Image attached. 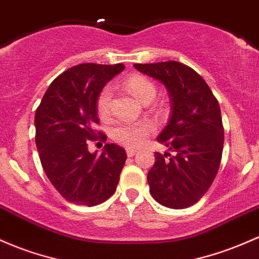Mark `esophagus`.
<instances>
[{"instance_id": "1", "label": "esophagus", "mask_w": 259, "mask_h": 259, "mask_svg": "<svg viewBox=\"0 0 259 259\" xmlns=\"http://www.w3.org/2000/svg\"><path fill=\"white\" fill-rule=\"evenodd\" d=\"M136 152H138V150H136V149H130V147H127V149H126L127 157H133V156H134Z\"/></svg>"}]
</instances>
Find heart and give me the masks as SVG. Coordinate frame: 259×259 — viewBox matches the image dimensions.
<instances>
[{"label": "heart", "instance_id": "1", "mask_svg": "<svg viewBox=\"0 0 259 259\" xmlns=\"http://www.w3.org/2000/svg\"><path fill=\"white\" fill-rule=\"evenodd\" d=\"M127 90L143 103H150L156 97L155 84L149 78L141 75L130 76L125 82ZM97 110L99 115L106 116L109 114L112 106V88L104 87L97 97ZM152 133V125L146 121H119L112 127V138L116 143L129 147L140 146L146 141Z\"/></svg>", "mask_w": 259, "mask_h": 259}]
</instances>
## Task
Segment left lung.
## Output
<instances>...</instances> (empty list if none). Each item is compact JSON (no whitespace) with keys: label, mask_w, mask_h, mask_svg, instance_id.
Listing matches in <instances>:
<instances>
[{"label":"left lung","mask_w":259,"mask_h":259,"mask_svg":"<svg viewBox=\"0 0 259 259\" xmlns=\"http://www.w3.org/2000/svg\"><path fill=\"white\" fill-rule=\"evenodd\" d=\"M134 67L160 81L172 104L168 124L157 138L169 152H155L147 173L150 193L167 208H189L205 194L220 167L224 126L219 102L203 77L181 62Z\"/></svg>","instance_id":"8db88e82"}]
</instances>
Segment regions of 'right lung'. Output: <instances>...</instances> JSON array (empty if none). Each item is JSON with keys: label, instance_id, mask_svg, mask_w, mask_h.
I'll use <instances>...</instances> for the list:
<instances>
[{"label": "right lung", "instance_id": "obj_1", "mask_svg": "<svg viewBox=\"0 0 259 259\" xmlns=\"http://www.w3.org/2000/svg\"><path fill=\"white\" fill-rule=\"evenodd\" d=\"M124 67L123 64L71 67L51 82L35 112V144L41 166L70 203L98 205L114 194L119 183L126 160L123 147L106 144L97 155L88 151L87 144L107 140L95 130L99 124L96 103L102 88Z\"/></svg>", "mask_w": 259, "mask_h": 259}]
</instances>
